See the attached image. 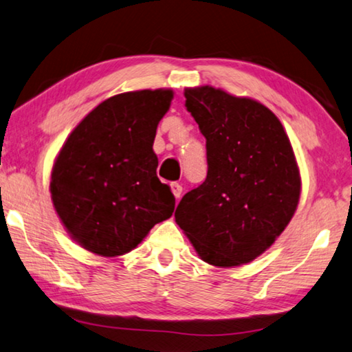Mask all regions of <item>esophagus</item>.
Returning a JSON list of instances; mask_svg holds the SVG:
<instances>
[{
    "mask_svg": "<svg viewBox=\"0 0 352 352\" xmlns=\"http://www.w3.org/2000/svg\"><path fill=\"white\" fill-rule=\"evenodd\" d=\"M170 188H172V192H174L175 199H180L182 194H183V188H182L180 183H172Z\"/></svg>",
    "mask_w": 352,
    "mask_h": 352,
    "instance_id": "obj_1",
    "label": "esophagus"
}]
</instances>
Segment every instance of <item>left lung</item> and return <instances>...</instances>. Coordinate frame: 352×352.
Listing matches in <instances>:
<instances>
[{"label":"left lung","mask_w":352,"mask_h":352,"mask_svg":"<svg viewBox=\"0 0 352 352\" xmlns=\"http://www.w3.org/2000/svg\"><path fill=\"white\" fill-rule=\"evenodd\" d=\"M186 109L206 139L208 172L186 192L175 221L206 263H249L276 241L296 211L300 177L280 120L252 98L186 89Z\"/></svg>","instance_id":"1"}]
</instances>
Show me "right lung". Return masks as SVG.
<instances>
[{"label": "right lung", "instance_id": "obj_1", "mask_svg": "<svg viewBox=\"0 0 352 352\" xmlns=\"http://www.w3.org/2000/svg\"><path fill=\"white\" fill-rule=\"evenodd\" d=\"M170 89L114 96L80 122L54 161L52 200L70 236L89 252H130L175 208L156 177V126L169 109Z\"/></svg>", "mask_w": 352, "mask_h": 352}]
</instances>
